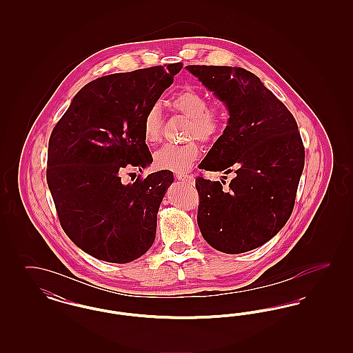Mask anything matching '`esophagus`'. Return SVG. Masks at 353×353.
<instances>
[{
  "instance_id": "34e87169",
  "label": "esophagus",
  "mask_w": 353,
  "mask_h": 353,
  "mask_svg": "<svg viewBox=\"0 0 353 353\" xmlns=\"http://www.w3.org/2000/svg\"><path fill=\"white\" fill-rule=\"evenodd\" d=\"M176 179L177 180H183L188 184H193L194 183V177L190 174H184V173H176Z\"/></svg>"
}]
</instances>
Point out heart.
I'll use <instances>...</instances> for the list:
<instances>
[{
	"label": "heart",
	"mask_w": 353,
	"mask_h": 353,
	"mask_svg": "<svg viewBox=\"0 0 353 353\" xmlns=\"http://www.w3.org/2000/svg\"><path fill=\"white\" fill-rule=\"evenodd\" d=\"M172 107L190 119L188 125V137H197L202 141L213 140L219 136L225 114L219 107H208V101L201 91L194 88H185L173 99ZM163 118L160 108L152 105L143 119V136L148 144H154L161 137ZM200 156V147L194 141L176 145L167 144L154 153V165L161 170H170L176 173H184L192 168L193 163Z\"/></svg>",
	"instance_id": "b5f03b06"
}]
</instances>
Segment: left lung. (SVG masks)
Instances as JSON below:
<instances>
[{
	"label": "left lung",
	"mask_w": 353,
	"mask_h": 353,
	"mask_svg": "<svg viewBox=\"0 0 353 353\" xmlns=\"http://www.w3.org/2000/svg\"><path fill=\"white\" fill-rule=\"evenodd\" d=\"M186 70L229 112L223 134L199 168L234 172L228 189H222L223 180L196 179L199 228L203 239L219 252H250L279 233L291 216L304 167L298 124L285 104L245 68Z\"/></svg>",
	"instance_id": "1"
}]
</instances>
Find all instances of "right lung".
<instances>
[{"instance_id":"1","label":"right lung","mask_w":353,"mask_h":353,"mask_svg":"<svg viewBox=\"0 0 353 353\" xmlns=\"http://www.w3.org/2000/svg\"><path fill=\"white\" fill-rule=\"evenodd\" d=\"M181 68L172 63L98 78L79 90L51 132L46 179L61 226L97 259L128 263L154 241L173 172L159 170L127 185L120 173L151 165L143 119Z\"/></svg>"}]
</instances>
